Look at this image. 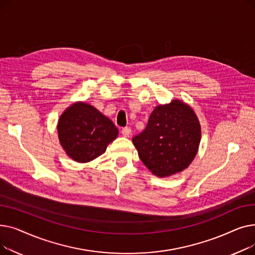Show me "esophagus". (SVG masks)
Instances as JSON below:
<instances>
[{
  "mask_svg": "<svg viewBox=\"0 0 255 255\" xmlns=\"http://www.w3.org/2000/svg\"><path fill=\"white\" fill-rule=\"evenodd\" d=\"M121 133H122V135L124 137H129L130 133H131V129L129 127H125V128H123L122 130H121Z\"/></svg>",
  "mask_w": 255,
  "mask_h": 255,
  "instance_id": "esophagus-1",
  "label": "esophagus"
}]
</instances>
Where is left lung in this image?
I'll use <instances>...</instances> for the list:
<instances>
[{
	"label": "left lung",
	"instance_id": "1",
	"mask_svg": "<svg viewBox=\"0 0 255 255\" xmlns=\"http://www.w3.org/2000/svg\"><path fill=\"white\" fill-rule=\"evenodd\" d=\"M200 137L202 129L194 111L175 99L156 106L145 129L132 141L153 175L166 178L189 166L197 154Z\"/></svg>",
	"mask_w": 255,
	"mask_h": 255
}]
</instances>
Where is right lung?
<instances>
[{"mask_svg": "<svg viewBox=\"0 0 255 255\" xmlns=\"http://www.w3.org/2000/svg\"><path fill=\"white\" fill-rule=\"evenodd\" d=\"M119 130L95 107L75 102L60 117L58 135L61 145L74 161L86 163L102 155Z\"/></svg>", "mask_w": 255, "mask_h": 255, "instance_id": "right-lung-1", "label": "right lung"}]
</instances>
